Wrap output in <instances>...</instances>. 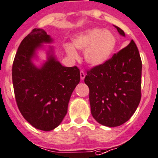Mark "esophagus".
Wrapping results in <instances>:
<instances>
[{"label": "esophagus", "instance_id": "1", "mask_svg": "<svg viewBox=\"0 0 158 158\" xmlns=\"http://www.w3.org/2000/svg\"><path fill=\"white\" fill-rule=\"evenodd\" d=\"M85 77V73H84L83 71H81L80 72V78H81V80H83Z\"/></svg>", "mask_w": 158, "mask_h": 158}]
</instances>
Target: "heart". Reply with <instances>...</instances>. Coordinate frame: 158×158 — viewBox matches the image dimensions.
I'll list each match as a JSON object with an SVG mask.
<instances>
[{
    "label": "heart",
    "instance_id": "1",
    "mask_svg": "<svg viewBox=\"0 0 158 158\" xmlns=\"http://www.w3.org/2000/svg\"><path fill=\"white\" fill-rule=\"evenodd\" d=\"M116 44L117 40L112 32L102 28H92L75 36L72 40V45H65V50L72 59L79 56L75 49L85 51V62L92 66H99L111 59Z\"/></svg>",
    "mask_w": 158,
    "mask_h": 158
}]
</instances>
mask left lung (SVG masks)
<instances>
[{
	"label": "left lung",
	"instance_id": "8db88e82",
	"mask_svg": "<svg viewBox=\"0 0 158 158\" xmlns=\"http://www.w3.org/2000/svg\"><path fill=\"white\" fill-rule=\"evenodd\" d=\"M141 69L138 47L131 40L105 64L87 72L84 81L89 88L91 113L98 123L117 127L130 119L141 101Z\"/></svg>",
	"mask_w": 158,
	"mask_h": 158
}]
</instances>
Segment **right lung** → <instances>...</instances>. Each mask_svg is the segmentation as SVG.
<instances>
[{"label":"right lung","mask_w":158,"mask_h":158,"mask_svg":"<svg viewBox=\"0 0 158 158\" xmlns=\"http://www.w3.org/2000/svg\"><path fill=\"white\" fill-rule=\"evenodd\" d=\"M53 40L43 29L35 28L22 40L12 67L16 102L20 113L36 129L53 130L67 113L73 90L80 81L76 66L66 67L57 60L49 46L47 60L36 66L33 60L44 44Z\"/></svg>","instance_id":"right-lung-1"}]
</instances>
